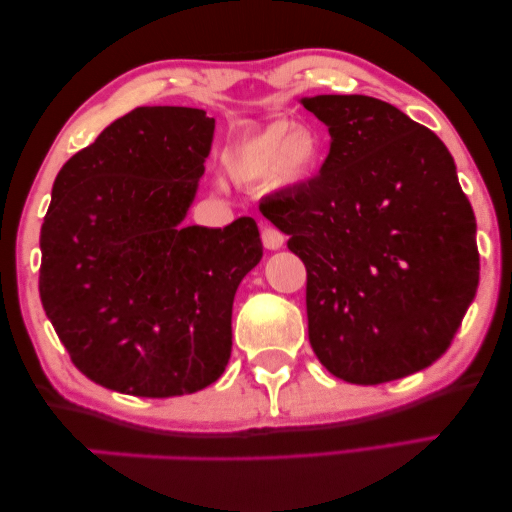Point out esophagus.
<instances>
[{
	"label": "esophagus",
	"mask_w": 512,
	"mask_h": 512,
	"mask_svg": "<svg viewBox=\"0 0 512 512\" xmlns=\"http://www.w3.org/2000/svg\"><path fill=\"white\" fill-rule=\"evenodd\" d=\"M261 238H263L265 249H281L283 242H286V238H283V233L279 229H274V226H265L263 233H261Z\"/></svg>",
	"instance_id": "1"
}]
</instances>
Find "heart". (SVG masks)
I'll list each match as a JSON object with an SVG mask.
<instances>
[{
    "mask_svg": "<svg viewBox=\"0 0 512 512\" xmlns=\"http://www.w3.org/2000/svg\"><path fill=\"white\" fill-rule=\"evenodd\" d=\"M322 161L320 136L311 129H292L283 120L233 138L222 154L226 177L240 186H256L270 177L274 186H301L315 177Z\"/></svg>",
    "mask_w": 512,
    "mask_h": 512,
    "instance_id": "b5f03b06",
    "label": "heart"
}]
</instances>
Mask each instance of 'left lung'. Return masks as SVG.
Returning <instances> with one entry per match:
<instances>
[{"instance_id": "1", "label": "left lung", "mask_w": 512, "mask_h": 512, "mask_svg": "<svg viewBox=\"0 0 512 512\" xmlns=\"http://www.w3.org/2000/svg\"><path fill=\"white\" fill-rule=\"evenodd\" d=\"M331 149L304 186L261 201L306 265L308 340L333 376L404 379L449 349L479 288L476 220L449 149L365 95L301 99Z\"/></svg>"}]
</instances>
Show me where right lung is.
Returning <instances> with one entry per match:
<instances>
[{"label": "right lung", "mask_w": 512, "mask_h": 512, "mask_svg": "<svg viewBox=\"0 0 512 512\" xmlns=\"http://www.w3.org/2000/svg\"><path fill=\"white\" fill-rule=\"evenodd\" d=\"M215 120L140 106L67 161L40 229V301L72 363L133 397L220 379L240 281L263 258L254 217L186 226Z\"/></svg>", "instance_id": "right-lung-1"}]
</instances>
